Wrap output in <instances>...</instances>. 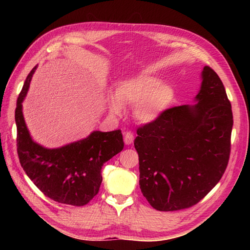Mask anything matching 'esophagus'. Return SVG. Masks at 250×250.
<instances>
[{
    "mask_svg": "<svg viewBox=\"0 0 250 250\" xmlns=\"http://www.w3.org/2000/svg\"><path fill=\"white\" fill-rule=\"evenodd\" d=\"M124 140H125V143L126 145H130V144H132V143H133L134 134L132 133V132H130V131H129V132H125Z\"/></svg>",
    "mask_w": 250,
    "mask_h": 250,
    "instance_id": "esophagus-1",
    "label": "esophagus"
}]
</instances>
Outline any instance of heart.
Returning <instances> with one entry per match:
<instances>
[{
    "mask_svg": "<svg viewBox=\"0 0 250 250\" xmlns=\"http://www.w3.org/2000/svg\"><path fill=\"white\" fill-rule=\"evenodd\" d=\"M176 101L173 87L151 75H141L122 82L116 89V95L108 98L113 114L120 115L125 106L134 107L135 118L143 124H150L160 118Z\"/></svg>",
    "mask_w": 250,
    "mask_h": 250,
    "instance_id": "1",
    "label": "heart"
}]
</instances>
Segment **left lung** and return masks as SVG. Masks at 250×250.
Here are the masks:
<instances>
[{"mask_svg":"<svg viewBox=\"0 0 250 250\" xmlns=\"http://www.w3.org/2000/svg\"><path fill=\"white\" fill-rule=\"evenodd\" d=\"M202 79L198 103L175 106L136 131L140 188L157 210H180L199 203L228 167L231 103L213 68L204 66Z\"/></svg>","mask_w":250,"mask_h":250,"instance_id":"1","label":"left lung"}]
</instances>
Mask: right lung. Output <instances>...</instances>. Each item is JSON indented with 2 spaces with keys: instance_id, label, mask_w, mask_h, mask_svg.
<instances>
[{
  "instance_id": "1",
  "label": "right lung",
  "mask_w": 250,
  "mask_h": 250,
  "mask_svg": "<svg viewBox=\"0 0 250 250\" xmlns=\"http://www.w3.org/2000/svg\"><path fill=\"white\" fill-rule=\"evenodd\" d=\"M36 66L32 68L17 99V152L25 174L42 192L58 203L83 206L98 194L101 168L124 149L121 130L94 131L87 139L47 149L32 141L22 115V101Z\"/></svg>"
}]
</instances>
